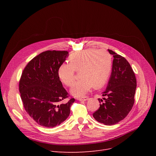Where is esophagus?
<instances>
[{"label":"esophagus","instance_id":"obj_1","mask_svg":"<svg viewBox=\"0 0 156 156\" xmlns=\"http://www.w3.org/2000/svg\"><path fill=\"white\" fill-rule=\"evenodd\" d=\"M88 99V98L87 97H83V98H78V100L80 101H87Z\"/></svg>","mask_w":156,"mask_h":156}]
</instances>
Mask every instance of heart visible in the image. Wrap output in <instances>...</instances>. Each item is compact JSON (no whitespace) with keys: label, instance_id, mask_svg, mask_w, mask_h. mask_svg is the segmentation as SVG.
I'll list each match as a JSON object with an SVG mask.
<instances>
[{"label":"heart","instance_id":"heart-1","mask_svg":"<svg viewBox=\"0 0 156 156\" xmlns=\"http://www.w3.org/2000/svg\"><path fill=\"white\" fill-rule=\"evenodd\" d=\"M69 64L62 63L58 69L61 82L70 86L75 80V71H80L81 80L74 83L70 92L75 97H83L93 86L102 87L108 81L111 71V57L104 50L85 49L72 54Z\"/></svg>","mask_w":156,"mask_h":156}]
</instances>
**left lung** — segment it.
I'll list each match as a JSON object with an SVG mask.
<instances>
[{
  "instance_id": "1",
  "label": "left lung",
  "mask_w": 156,
  "mask_h": 156,
  "mask_svg": "<svg viewBox=\"0 0 156 156\" xmlns=\"http://www.w3.org/2000/svg\"><path fill=\"white\" fill-rule=\"evenodd\" d=\"M114 57L111 75L105 90V101L93 116L98 122L112 125L123 119L132 110L136 88V80L130 64L125 57L108 49ZM99 102L103 100L99 99Z\"/></svg>"
}]
</instances>
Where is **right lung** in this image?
<instances>
[{
  "label": "right lung",
  "instance_id": "1",
  "mask_svg": "<svg viewBox=\"0 0 156 156\" xmlns=\"http://www.w3.org/2000/svg\"><path fill=\"white\" fill-rule=\"evenodd\" d=\"M69 55L68 51H47L31 59L24 69L19 89L24 108L42 126L53 128L68 118L75 102L68 97L58 76V69Z\"/></svg>",
  "mask_w": 156,
  "mask_h": 156
}]
</instances>
